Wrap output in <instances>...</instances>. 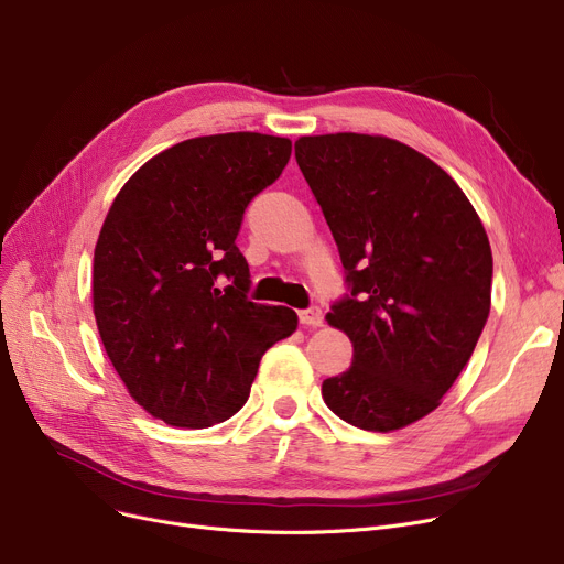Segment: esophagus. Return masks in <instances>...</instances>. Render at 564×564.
<instances>
[{
  "instance_id": "esophagus-1",
  "label": "esophagus",
  "mask_w": 564,
  "mask_h": 564,
  "mask_svg": "<svg viewBox=\"0 0 564 564\" xmlns=\"http://www.w3.org/2000/svg\"><path fill=\"white\" fill-rule=\"evenodd\" d=\"M300 322L304 327H322V311L317 306L300 311Z\"/></svg>"
}]
</instances>
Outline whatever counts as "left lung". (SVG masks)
I'll return each mask as SVG.
<instances>
[{"instance_id": "left-lung-1", "label": "left lung", "mask_w": 564, "mask_h": 564, "mask_svg": "<svg viewBox=\"0 0 564 564\" xmlns=\"http://www.w3.org/2000/svg\"><path fill=\"white\" fill-rule=\"evenodd\" d=\"M294 158L351 285L327 322L354 359L322 381V398L354 427L402 430L441 404L476 349L491 306L489 237L453 177L402 141L300 137Z\"/></svg>"}]
</instances>
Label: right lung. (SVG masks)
Wrapping results in <instances>:
<instances>
[{"mask_svg": "<svg viewBox=\"0 0 564 564\" xmlns=\"http://www.w3.org/2000/svg\"><path fill=\"white\" fill-rule=\"evenodd\" d=\"M290 153V139L260 132L194 137L137 169L109 207L94 253L96 324L130 398L166 425L230 419L262 354L297 329L292 308L247 300L235 247L245 207Z\"/></svg>", "mask_w": 564, "mask_h": 564, "instance_id": "right-lung-1", "label": "right lung"}]
</instances>
